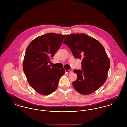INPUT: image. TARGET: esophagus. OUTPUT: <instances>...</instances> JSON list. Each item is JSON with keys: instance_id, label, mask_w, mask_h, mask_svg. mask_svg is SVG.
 <instances>
[{"instance_id": "34e87169", "label": "esophagus", "mask_w": 127, "mask_h": 127, "mask_svg": "<svg viewBox=\"0 0 127 127\" xmlns=\"http://www.w3.org/2000/svg\"><path fill=\"white\" fill-rule=\"evenodd\" d=\"M73 69H72V68H71V69H66V70H65V71H66V72L69 73H71V72L73 71Z\"/></svg>"}]
</instances>
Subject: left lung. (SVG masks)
Wrapping results in <instances>:
<instances>
[{"instance_id": "left-lung-1", "label": "left lung", "mask_w": 127, "mask_h": 127, "mask_svg": "<svg viewBox=\"0 0 127 127\" xmlns=\"http://www.w3.org/2000/svg\"><path fill=\"white\" fill-rule=\"evenodd\" d=\"M75 59H82V69H74L77 79L72 85L78 92L89 95L98 89L105 82L110 60L102 44L84 33L67 35L63 41Z\"/></svg>"}]
</instances>
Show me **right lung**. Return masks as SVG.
I'll return each mask as SVG.
<instances>
[{
    "mask_svg": "<svg viewBox=\"0 0 127 127\" xmlns=\"http://www.w3.org/2000/svg\"><path fill=\"white\" fill-rule=\"evenodd\" d=\"M66 35L48 33L38 36L28 46L23 69L30 86L39 94L46 95L58 87L65 69L49 65Z\"/></svg>",
    "mask_w": 127,
    "mask_h": 127,
    "instance_id": "1",
    "label": "right lung"
}]
</instances>
